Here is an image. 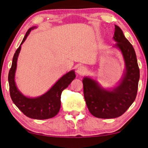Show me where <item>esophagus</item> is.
I'll return each mask as SVG.
<instances>
[{
	"label": "esophagus",
	"mask_w": 148,
	"mask_h": 148,
	"mask_svg": "<svg viewBox=\"0 0 148 148\" xmlns=\"http://www.w3.org/2000/svg\"><path fill=\"white\" fill-rule=\"evenodd\" d=\"M87 72V69L84 66H78V68L77 69V73L79 75H84Z\"/></svg>",
	"instance_id": "esophagus-1"
}]
</instances>
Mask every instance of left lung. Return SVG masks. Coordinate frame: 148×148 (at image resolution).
<instances>
[{
    "mask_svg": "<svg viewBox=\"0 0 148 148\" xmlns=\"http://www.w3.org/2000/svg\"><path fill=\"white\" fill-rule=\"evenodd\" d=\"M113 40L116 48L122 54L125 69L118 86L113 88H102L90 77L83 79L84 98L93 116L100 119H114L126 112L137 96L139 69L135 50L125 38L122 29L115 25Z\"/></svg>",
    "mask_w": 148,
    "mask_h": 148,
    "instance_id": "left-lung-1",
    "label": "left lung"
}]
</instances>
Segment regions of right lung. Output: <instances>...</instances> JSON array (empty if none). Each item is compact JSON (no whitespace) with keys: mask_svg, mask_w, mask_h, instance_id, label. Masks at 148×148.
<instances>
[{"mask_svg":"<svg viewBox=\"0 0 148 148\" xmlns=\"http://www.w3.org/2000/svg\"><path fill=\"white\" fill-rule=\"evenodd\" d=\"M36 28H37L36 26H33L28 29L19 47L16 50L9 73L8 81L11 98L16 106L29 118L44 120L52 118L58 114L60 108V96L62 92L67 88L76 75L74 70L70 71L62 76L46 93L35 98L24 96L20 92L15 80L17 58L21 51L22 44L25 42L32 30Z\"/></svg>","mask_w":148,"mask_h":148,"instance_id":"right-lung-1","label":"right lung"}]
</instances>
